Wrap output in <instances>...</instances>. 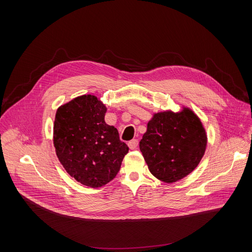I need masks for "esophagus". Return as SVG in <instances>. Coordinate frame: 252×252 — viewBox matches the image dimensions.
<instances>
[{"instance_id": "1", "label": "esophagus", "mask_w": 252, "mask_h": 252, "mask_svg": "<svg viewBox=\"0 0 252 252\" xmlns=\"http://www.w3.org/2000/svg\"><path fill=\"white\" fill-rule=\"evenodd\" d=\"M127 146H128V148H129L130 150H134V149H136L137 146H138V140H137V139H131L130 141H128Z\"/></svg>"}]
</instances>
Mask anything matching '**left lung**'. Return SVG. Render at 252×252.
<instances>
[{"instance_id": "8db88e82", "label": "left lung", "mask_w": 252, "mask_h": 252, "mask_svg": "<svg viewBox=\"0 0 252 252\" xmlns=\"http://www.w3.org/2000/svg\"><path fill=\"white\" fill-rule=\"evenodd\" d=\"M207 146V135L200 119L184 106L181 112L154 114L139 150L150 171L159 181L172 184L192 172Z\"/></svg>"}]
</instances>
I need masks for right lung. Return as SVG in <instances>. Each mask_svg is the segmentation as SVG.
<instances>
[{
    "instance_id": "obj_1",
    "label": "right lung",
    "mask_w": 252,
    "mask_h": 252,
    "mask_svg": "<svg viewBox=\"0 0 252 252\" xmlns=\"http://www.w3.org/2000/svg\"><path fill=\"white\" fill-rule=\"evenodd\" d=\"M105 113L99 98L83 94L61 105L54 123L60 162L77 182L93 189L113 181L128 153L118 129L105 124Z\"/></svg>"
}]
</instances>
